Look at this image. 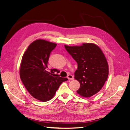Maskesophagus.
<instances>
[{
    "mask_svg": "<svg viewBox=\"0 0 130 130\" xmlns=\"http://www.w3.org/2000/svg\"><path fill=\"white\" fill-rule=\"evenodd\" d=\"M67 78L69 80H74V76L72 75H70V74L68 75L67 76Z\"/></svg>",
    "mask_w": 130,
    "mask_h": 130,
    "instance_id": "1",
    "label": "esophagus"
}]
</instances>
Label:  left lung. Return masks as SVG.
Returning a JSON list of instances; mask_svg holds the SVG:
<instances>
[{
  "label": "left lung",
  "mask_w": 130,
  "mask_h": 130,
  "mask_svg": "<svg viewBox=\"0 0 130 130\" xmlns=\"http://www.w3.org/2000/svg\"><path fill=\"white\" fill-rule=\"evenodd\" d=\"M64 47L77 63L74 78L79 81L77 93L89 98L99 92L108 75L107 60L99 46L93 43H83L80 46Z\"/></svg>",
  "instance_id": "obj_1"
}]
</instances>
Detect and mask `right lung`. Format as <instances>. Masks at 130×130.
I'll use <instances>...</instances> for the list:
<instances>
[{
    "label": "right lung",
    "mask_w": 130,
    "mask_h": 130,
    "mask_svg": "<svg viewBox=\"0 0 130 130\" xmlns=\"http://www.w3.org/2000/svg\"><path fill=\"white\" fill-rule=\"evenodd\" d=\"M56 43L44 40L32 42L23 55L20 68V77L27 91L34 98L43 102L54 96L59 86L68 80L55 73L56 69L48 70V62Z\"/></svg>",
    "instance_id": "add662e5"
}]
</instances>
